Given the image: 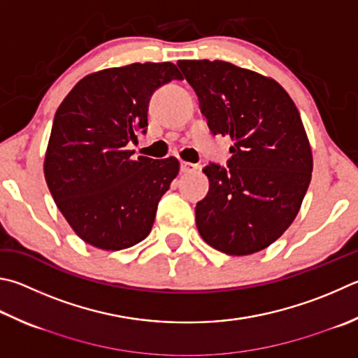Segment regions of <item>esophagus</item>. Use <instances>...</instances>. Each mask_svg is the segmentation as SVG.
Here are the masks:
<instances>
[{
    "instance_id": "obj_1",
    "label": "esophagus",
    "mask_w": 358,
    "mask_h": 358,
    "mask_svg": "<svg viewBox=\"0 0 358 358\" xmlns=\"http://www.w3.org/2000/svg\"><path fill=\"white\" fill-rule=\"evenodd\" d=\"M180 171L183 172V173H191V172H196V171H197V166L192 164V162L183 161V162H181V164H180Z\"/></svg>"
}]
</instances>
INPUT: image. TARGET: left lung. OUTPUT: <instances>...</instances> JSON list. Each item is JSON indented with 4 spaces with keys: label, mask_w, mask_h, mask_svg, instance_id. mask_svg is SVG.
Segmentation results:
<instances>
[{
    "label": "left lung",
    "mask_w": 358,
    "mask_h": 358,
    "mask_svg": "<svg viewBox=\"0 0 358 358\" xmlns=\"http://www.w3.org/2000/svg\"><path fill=\"white\" fill-rule=\"evenodd\" d=\"M213 134L235 142L227 167L210 162L197 201L200 236L227 255H250L283 235L308 189L313 157L301 114L277 81L224 61H178Z\"/></svg>",
    "instance_id": "left-lung-1"
}]
</instances>
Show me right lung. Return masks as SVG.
<instances>
[{"mask_svg":"<svg viewBox=\"0 0 358 358\" xmlns=\"http://www.w3.org/2000/svg\"><path fill=\"white\" fill-rule=\"evenodd\" d=\"M183 80L172 62L129 64L84 76L57 108L45 155V180L62 216L84 243L122 250L145 239L177 158L127 150L147 131L155 90Z\"/></svg>","mask_w":358,"mask_h":358,"instance_id":"obj_1","label":"right lung"}]
</instances>
